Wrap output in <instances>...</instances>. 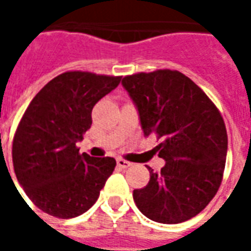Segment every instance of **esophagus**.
Wrapping results in <instances>:
<instances>
[{
    "instance_id": "obj_1",
    "label": "esophagus",
    "mask_w": 251,
    "mask_h": 251,
    "mask_svg": "<svg viewBox=\"0 0 251 251\" xmlns=\"http://www.w3.org/2000/svg\"><path fill=\"white\" fill-rule=\"evenodd\" d=\"M117 165L120 167V168H129L131 165V163L129 161H126L124 158H117Z\"/></svg>"
}]
</instances>
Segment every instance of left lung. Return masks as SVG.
<instances>
[{
	"label": "left lung",
	"instance_id": "8db88e82",
	"mask_svg": "<svg viewBox=\"0 0 251 251\" xmlns=\"http://www.w3.org/2000/svg\"><path fill=\"white\" fill-rule=\"evenodd\" d=\"M134 100L144 136L154 134L160 172L148 167L147 187L133 191L144 215L174 225L204 210L221 187L227 130L221 111L201 88L176 70L137 72L122 79Z\"/></svg>",
	"mask_w": 251,
	"mask_h": 251
}]
</instances>
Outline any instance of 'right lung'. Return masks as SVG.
Returning a JSON list of instances; mask_svg holds the SVG:
<instances>
[{"mask_svg":"<svg viewBox=\"0 0 251 251\" xmlns=\"http://www.w3.org/2000/svg\"><path fill=\"white\" fill-rule=\"evenodd\" d=\"M121 76L63 72L41 88L20 120L12 147L16 177L32 203L70 219L97 201L113 174V157L79 153L76 141L91 127V111Z\"/></svg>","mask_w":251,"mask_h":251,"instance_id":"1","label":"right lung"}]
</instances>
